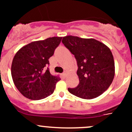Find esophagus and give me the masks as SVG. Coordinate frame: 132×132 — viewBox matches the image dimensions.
Masks as SVG:
<instances>
[{
    "label": "esophagus",
    "instance_id": "1",
    "mask_svg": "<svg viewBox=\"0 0 132 132\" xmlns=\"http://www.w3.org/2000/svg\"><path fill=\"white\" fill-rule=\"evenodd\" d=\"M62 75H63L64 77H66V76L67 75V71H64V72L62 73Z\"/></svg>",
    "mask_w": 132,
    "mask_h": 132
}]
</instances>
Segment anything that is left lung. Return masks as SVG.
I'll return each instance as SVG.
<instances>
[{
	"instance_id": "left-lung-1",
	"label": "left lung",
	"mask_w": 132,
	"mask_h": 132,
	"mask_svg": "<svg viewBox=\"0 0 132 132\" xmlns=\"http://www.w3.org/2000/svg\"><path fill=\"white\" fill-rule=\"evenodd\" d=\"M62 43L75 55L79 84L68 91L82 99L95 98L111 85L115 75L112 54L105 44L93 38L63 37Z\"/></svg>"
}]
</instances>
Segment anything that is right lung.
Wrapping results in <instances>:
<instances>
[{
	"label": "right lung",
	"mask_w": 132,
	"mask_h": 132,
	"mask_svg": "<svg viewBox=\"0 0 132 132\" xmlns=\"http://www.w3.org/2000/svg\"><path fill=\"white\" fill-rule=\"evenodd\" d=\"M62 38L33 41L21 48L14 55L11 64L12 78L17 89L27 98L38 100L54 93L61 78L50 74L46 66Z\"/></svg>",
	"instance_id": "1"
}]
</instances>
